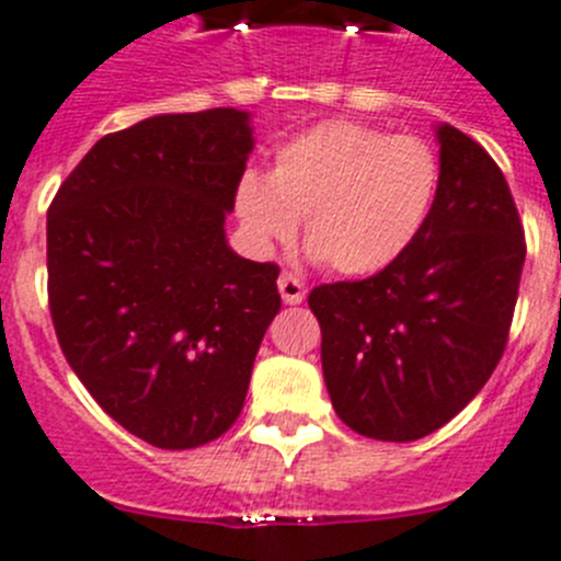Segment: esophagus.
<instances>
[{
    "label": "esophagus",
    "instance_id": "obj_1",
    "mask_svg": "<svg viewBox=\"0 0 561 561\" xmlns=\"http://www.w3.org/2000/svg\"><path fill=\"white\" fill-rule=\"evenodd\" d=\"M276 285H279V293H282V301H285V305H301V301H305V296H307V287H305V282L298 279L296 274H290V271H285V274L279 276V282H276Z\"/></svg>",
    "mask_w": 561,
    "mask_h": 561
}]
</instances>
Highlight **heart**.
Masks as SVG:
<instances>
[{
	"mask_svg": "<svg viewBox=\"0 0 561 561\" xmlns=\"http://www.w3.org/2000/svg\"><path fill=\"white\" fill-rule=\"evenodd\" d=\"M437 176V157L421 138L323 122L287 140L265 180H240L234 213L256 245L285 243L305 218V245L323 268L370 276L415 240Z\"/></svg>",
	"mask_w": 561,
	"mask_h": 561,
	"instance_id": "1",
	"label": "heart"
}]
</instances>
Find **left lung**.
<instances>
[{
  "label": "left lung",
  "instance_id": "1",
  "mask_svg": "<svg viewBox=\"0 0 561 561\" xmlns=\"http://www.w3.org/2000/svg\"><path fill=\"white\" fill-rule=\"evenodd\" d=\"M432 209L379 274L310 293L334 412L363 437L412 443L468 407L504 357L526 238L495 160L439 124Z\"/></svg>",
  "mask_w": 561,
  "mask_h": 561
}]
</instances>
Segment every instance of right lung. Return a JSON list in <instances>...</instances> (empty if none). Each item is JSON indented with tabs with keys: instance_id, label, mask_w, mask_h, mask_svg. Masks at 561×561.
<instances>
[{
	"instance_id": "right-lung-1",
	"label": "right lung",
	"mask_w": 561,
	"mask_h": 561,
	"mask_svg": "<svg viewBox=\"0 0 561 561\" xmlns=\"http://www.w3.org/2000/svg\"><path fill=\"white\" fill-rule=\"evenodd\" d=\"M254 149L249 113H165L104 135L46 216L57 343L96 404L135 437L185 451L243 410L282 298L279 265L227 245Z\"/></svg>"
}]
</instances>
